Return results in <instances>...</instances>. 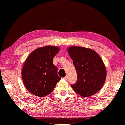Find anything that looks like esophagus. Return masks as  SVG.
<instances>
[{
	"mask_svg": "<svg viewBox=\"0 0 125 125\" xmlns=\"http://www.w3.org/2000/svg\"><path fill=\"white\" fill-rule=\"evenodd\" d=\"M63 79H64V80H68V76H66L65 77H64Z\"/></svg>",
	"mask_w": 125,
	"mask_h": 125,
	"instance_id": "1",
	"label": "esophagus"
}]
</instances>
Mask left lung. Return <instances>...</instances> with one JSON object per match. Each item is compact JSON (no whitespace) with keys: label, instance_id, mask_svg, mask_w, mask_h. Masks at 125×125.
<instances>
[{"label":"left lung","instance_id":"8db88e82","mask_svg":"<svg viewBox=\"0 0 125 125\" xmlns=\"http://www.w3.org/2000/svg\"><path fill=\"white\" fill-rule=\"evenodd\" d=\"M68 52L77 74V82L71 87L82 97L96 94L106 78V67L101 58L94 51L84 47H70Z\"/></svg>","mask_w":125,"mask_h":125}]
</instances>
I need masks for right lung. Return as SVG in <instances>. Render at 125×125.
<instances>
[{
	"label": "right lung",
	"mask_w": 125,
	"mask_h": 125,
	"mask_svg": "<svg viewBox=\"0 0 125 125\" xmlns=\"http://www.w3.org/2000/svg\"><path fill=\"white\" fill-rule=\"evenodd\" d=\"M56 46L37 48L28 57L21 71L24 84L31 94L45 97L54 90L61 80L53 59L59 52Z\"/></svg>",
	"instance_id": "1"
}]
</instances>
